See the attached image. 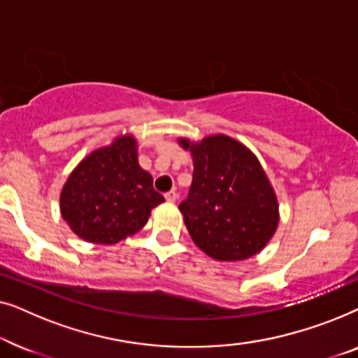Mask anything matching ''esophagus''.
<instances>
[{"mask_svg":"<svg viewBox=\"0 0 358 358\" xmlns=\"http://www.w3.org/2000/svg\"><path fill=\"white\" fill-rule=\"evenodd\" d=\"M164 199L168 200V202H176V200H178V192H176V190H169V192H166L164 194Z\"/></svg>","mask_w":358,"mask_h":358,"instance_id":"obj_1","label":"esophagus"}]
</instances>
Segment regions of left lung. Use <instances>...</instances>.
<instances>
[{"label": "left lung", "instance_id": "1", "mask_svg": "<svg viewBox=\"0 0 358 358\" xmlns=\"http://www.w3.org/2000/svg\"><path fill=\"white\" fill-rule=\"evenodd\" d=\"M180 145L194 156L192 184L179 205L190 238L217 261L252 257L278 223L275 192L261 163L227 135Z\"/></svg>", "mask_w": 358, "mask_h": 358}]
</instances>
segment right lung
I'll use <instances>...</instances> for the list:
<instances>
[{
  "label": "right lung",
  "instance_id": "right-lung-1",
  "mask_svg": "<svg viewBox=\"0 0 358 358\" xmlns=\"http://www.w3.org/2000/svg\"><path fill=\"white\" fill-rule=\"evenodd\" d=\"M164 197L140 168L134 136L124 135L76 166L63 185L62 217L90 243L115 244L141 229Z\"/></svg>",
  "mask_w": 358,
  "mask_h": 358
}]
</instances>
